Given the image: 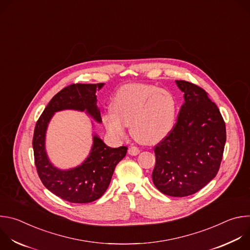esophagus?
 I'll return each instance as SVG.
<instances>
[{
    "label": "esophagus",
    "instance_id": "34e87169",
    "mask_svg": "<svg viewBox=\"0 0 250 250\" xmlns=\"http://www.w3.org/2000/svg\"><path fill=\"white\" fill-rule=\"evenodd\" d=\"M140 152V150H139V148L138 147H136V146H130L129 148H128V154H130V155H137L138 153Z\"/></svg>",
    "mask_w": 250,
    "mask_h": 250
}]
</instances>
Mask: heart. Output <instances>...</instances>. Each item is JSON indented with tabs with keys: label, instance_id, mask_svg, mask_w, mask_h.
Here are the masks:
<instances>
[{
	"label": "heart",
	"instance_id": "1",
	"mask_svg": "<svg viewBox=\"0 0 250 250\" xmlns=\"http://www.w3.org/2000/svg\"><path fill=\"white\" fill-rule=\"evenodd\" d=\"M178 114L176 96L154 85L130 84L115 95L112 110L105 111L102 122L110 134L124 138L126 125L133 137L144 145H154L174 128Z\"/></svg>",
	"mask_w": 250,
	"mask_h": 250
}]
</instances>
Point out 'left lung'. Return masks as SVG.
Here are the masks:
<instances>
[{"label":"left lung","mask_w":250,"mask_h":250,"mask_svg":"<svg viewBox=\"0 0 250 250\" xmlns=\"http://www.w3.org/2000/svg\"><path fill=\"white\" fill-rule=\"evenodd\" d=\"M184 93L172 131L154 146L152 181L163 194L186 197L205 187L219 172L227 132L217 104L201 87L176 80Z\"/></svg>","instance_id":"1"}]
</instances>
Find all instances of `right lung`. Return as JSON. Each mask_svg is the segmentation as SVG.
Segmentation results:
<instances>
[{"mask_svg":"<svg viewBox=\"0 0 250 250\" xmlns=\"http://www.w3.org/2000/svg\"><path fill=\"white\" fill-rule=\"evenodd\" d=\"M103 86L104 83L71 84L65 87L51 99L34 127L32 147L40 179L51 193L70 203L85 204L101 198L110 185L117 164L125 156L127 147H109L94 135L89 157L82 165L63 171L55 168L47 158L44 147L46 127L55 112L68 109L86 111L101 123L96 91Z\"/></svg>","mask_w":250,"mask_h":250,"instance_id":"add662e5","label":"right lung"}]
</instances>
